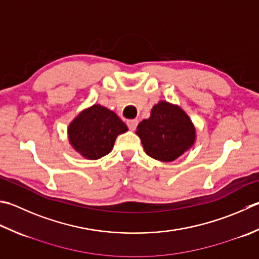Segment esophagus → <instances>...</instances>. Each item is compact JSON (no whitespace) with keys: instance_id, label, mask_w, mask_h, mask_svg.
Here are the masks:
<instances>
[{"instance_id":"34e87169","label":"esophagus","mask_w":259,"mask_h":259,"mask_svg":"<svg viewBox=\"0 0 259 259\" xmlns=\"http://www.w3.org/2000/svg\"><path fill=\"white\" fill-rule=\"evenodd\" d=\"M137 124H138V120H137V119L126 121V125H128V128L130 130H135L137 128Z\"/></svg>"}]
</instances>
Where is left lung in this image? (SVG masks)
Here are the masks:
<instances>
[{
  "label": "left lung",
  "mask_w": 259,
  "mask_h": 259,
  "mask_svg": "<svg viewBox=\"0 0 259 259\" xmlns=\"http://www.w3.org/2000/svg\"><path fill=\"white\" fill-rule=\"evenodd\" d=\"M137 136L146 154L156 160L169 163L194 145L196 129L179 105L159 101L153 106L150 116L137 126Z\"/></svg>",
  "instance_id": "obj_1"
}]
</instances>
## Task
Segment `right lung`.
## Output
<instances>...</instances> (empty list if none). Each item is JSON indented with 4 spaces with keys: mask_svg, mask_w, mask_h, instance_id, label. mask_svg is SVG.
Segmentation results:
<instances>
[{
    "mask_svg": "<svg viewBox=\"0 0 259 259\" xmlns=\"http://www.w3.org/2000/svg\"><path fill=\"white\" fill-rule=\"evenodd\" d=\"M128 126L113 111L94 104L84 109L68 125L70 146L86 159L95 160L112 150L116 137Z\"/></svg>",
    "mask_w": 259,
    "mask_h": 259,
    "instance_id": "1",
    "label": "right lung"
}]
</instances>
